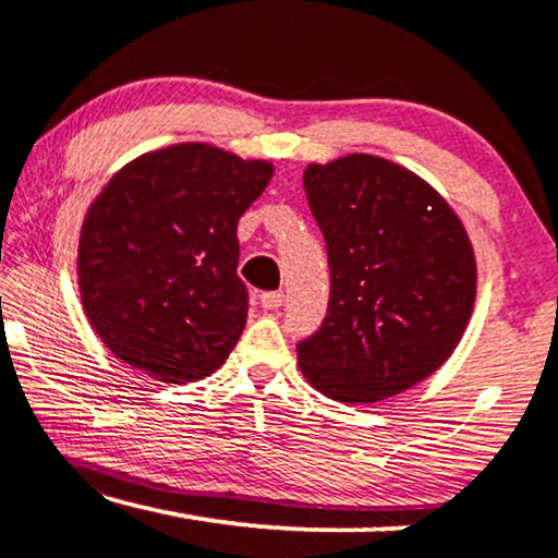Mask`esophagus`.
<instances>
[{
	"mask_svg": "<svg viewBox=\"0 0 558 558\" xmlns=\"http://www.w3.org/2000/svg\"><path fill=\"white\" fill-rule=\"evenodd\" d=\"M284 304V294L281 292H264L262 294V307L264 310H279Z\"/></svg>",
	"mask_w": 558,
	"mask_h": 558,
	"instance_id": "1",
	"label": "esophagus"
}]
</instances>
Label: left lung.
<instances>
[{
  "instance_id": "obj_1",
  "label": "left lung",
  "mask_w": 558,
  "mask_h": 558,
  "mask_svg": "<svg viewBox=\"0 0 558 558\" xmlns=\"http://www.w3.org/2000/svg\"><path fill=\"white\" fill-rule=\"evenodd\" d=\"M325 235L330 302L296 342L317 391L373 403L407 391L452 355L475 302V256L452 208L388 159L350 155L304 170Z\"/></svg>"
}]
</instances>
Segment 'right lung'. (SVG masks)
<instances>
[{
	"label": "right lung",
	"instance_id": "right-lung-1",
	"mask_svg": "<svg viewBox=\"0 0 558 558\" xmlns=\"http://www.w3.org/2000/svg\"><path fill=\"white\" fill-rule=\"evenodd\" d=\"M271 172L178 144L113 174L78 243L83 307L113 355L165 384L223 365L248 317L235 228Z\"/></svg>",
	"mask_w": 558,
	"mask_h": 558
}]
</instances>
